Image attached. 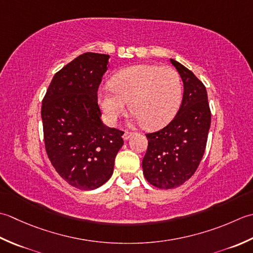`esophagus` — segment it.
I'll return each mask as SVG.
<instances>
[{"mask_svg": "<svg viewBox=\"0 0 253 253\" xmlns=\"http://www.w3.org/2000/svg\"><path fill=\"white\" fill-rule=\"evenodd\" d=\"M133 132H128V131H126L125 133H123V140L125 141H127L128 138H130L132 135H133Z\"/></svg>", "mask_w": 253, "mask_h": 253, "instance_id": "esophagus-1", "label": "esophagus"}]
</instances>
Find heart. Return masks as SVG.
Listing matches in <instances>:
<instances>
[{
  "label": "heart",
  "instance_id": "heart-1",
  "mask_svg": "<svg viewBox=\"0 0 253 253\" xmlns=\"http://www.w3.org/2000/svg\"><path fill=\"white\" fill-rule=\"evenodd\" d=\"M111 88L98 92L99 104L109 123L130 111L145 128L166 126L176 116L183 96V85L171 66L140 64L112 76Z\"/></svg>",
  "mask_w": 253,
  "mask_h": 253
}]
</instances>
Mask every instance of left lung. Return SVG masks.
<instances>
[{
    "label": "left lung",
    "mask_w": 253,
    "mask_h": 253,
    "mask_svg": "<svg viewBox=\"0 0 253 253\" xmlns=\"http://www.w3.org/2000/svg\"><path fill=\"white\" fill-rule=\"evenodd\" d=\"M183 82L181 106L162 130L147 133L143 173L158 189H173L197 171L202 161L211 126V109L204 84L191 71L170 59Z\"/></svg>",
    "instance_id": "8db88e82"
}]
</instances>
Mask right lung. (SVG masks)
I'll return each mask as SVG.
<instances>
[{
  "mask_svg": "<svg viewBox=\"0 0 253 253\" xmlns=\"http://www.w3.org/2000/svg\"><path fill=\"white\" fill-rule=\"evenodd\" d=\"M109 55L86 52L56 72L41 106L47 155L72 187L94 190L109 180L123 145L118 128L102 123L97 91Z\"/></svg>",
  "mask_w": 253,
  "mask_h": 253,
  "instance_id": "right-lung-1",
  "label": "right lung"
}]
</instances>
